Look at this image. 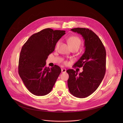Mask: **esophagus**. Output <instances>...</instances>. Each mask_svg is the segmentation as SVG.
I'll return each mask as SVG.
<instances>
[{
    "label": "esophagus",
    "mask_w": 123,
    "mask_h": 123,
    "mask_svg": "<svg viewBox=\"0 0 123 123\" xmlns=\"http://www.w3.org/2000/svg\"><path fill=\"white\" fill-rule=\"evenodd\" d=\"M61 72H62V73H65V72H66V69L65 68H62L61 69Z\"/></svg>",
    "instance_id": "esophagus-1"
}]
</instances>
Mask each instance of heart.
Instances as JSON below:
<instances>
[{"label": "heart", "instance_id": "obj_1", "mask_svg": "<svg viewBox=\"0 0 123 123\" xmlns=\"http://www.w3.org/2000/svg\"><path fill=\"white\" fill-rule=\"evenodd\" d=\"M68 44L69 45L70 47H71V49L76 48V49H78L81 44V39L79 38V37H76V36L70 37H69L68 38ZM60 43H61L60 40H59L56 43V46H55L56 49L58 48V47H59V45L60 44Z\"/></svg>", "mask_w": 123, "mask_h": 123}]
</instances>
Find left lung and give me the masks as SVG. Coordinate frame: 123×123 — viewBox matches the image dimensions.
Masks as SVG:
<instances>
[{
	"label": "left lung",
	"instance_id": "obj_1",
	"mask_svg": "<svg viewBox=\"0 0 123 123\" xmlns=\"http://www.w3.org/2000/svg\"><path fill=\"white\" fill-rule=\"evenodd\" d=\"M71 30L81 35L85 50L73 66L83 67V72L78 74L73 69L66 71L69 75L68 86L72 95L83 98L93 93L102 81L106 69V51L100 39L92 30L82 28Z\"/></svg>",
	"mask_w": 123,
	"mask_h": 123
}]
</instances>
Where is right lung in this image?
I'll list each match as a JSON object with an SVG mask.
<instances>
[{"mask_svg":"<svg viewBox=\"0 0 123 123\" xmlns=\"http://www.w3.org/2000/svg\"><path fill=\"white\" fill-rule=\"evenodd\" d=\"M65 31L44 29L32 34L23 46L19 55L18 73L27 89L37 96L51 91L61 72L57 65L49 68L46 61L55 50Z\"/></svg>","mask_w":123,"mask_h":123,"instance_id":"right-lung-1","label":"right lung"}]
</instances>
